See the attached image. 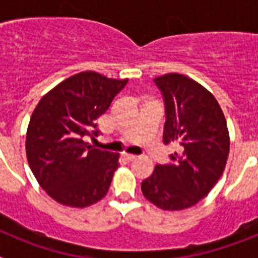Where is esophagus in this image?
<instances>
[{"instance_id": "1", "label": "esophagus", "mask_w": 258, "mask_h": 258, "mask_svg": "<svg viewBox=\"0 0 258 258\" xmlns=\"http://www.w3.org/2000/svg\"><path fill=\"white\" fill-rule=\"evenodd\" d=\"M122 157H124L126 161H133V160H136V159H137L136 155H129V154H124V155H122Z\"/></svg>"}]
</instances>
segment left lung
<instances>
[{
	"label": "left lung",
	"instance_id": "obj_1",
	"mask_svg": "<svg viewBox=\"0 0 258 258\" xmlns=\"http://www.w3.org/2000/svg\"><path fill=\"white\" fill-rule=\"evenodd\" d=\"M165 108L163 142L178 145L168 164H157L141 184L147 200L164 211L195 206L222 175L230 141L216 98L197 81L178 74L154 80Z\"/></svg>",
	"mask_w": 258,
	"mask_h": 258
}]
</instances>
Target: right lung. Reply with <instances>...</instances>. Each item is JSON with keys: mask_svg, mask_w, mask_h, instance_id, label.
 Here are the masks:
<instances>
[{"mask_svg": "<svg viewBox=\"0 0 258 258\" xmlns=\"http://www.w3.org/2000/svg\"><path fill=\"white\" fill-rule=\"evenodd\" d=\"M127 80L81 72L50 90L29 120L26 151L36 179L63 206H92L107 194L118 154L94 149L84 137H98L97 120Z\"/></svg>", "mask_w": 258, "mask_h": 258, "instance_id": "obj_1", "label": "right lung"}]
</instances>
